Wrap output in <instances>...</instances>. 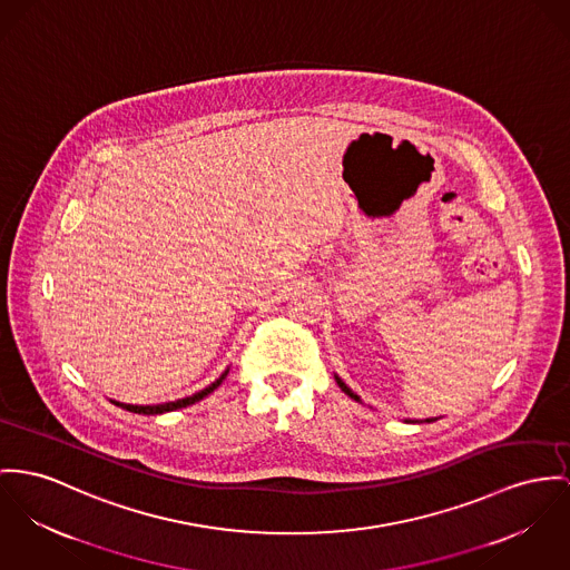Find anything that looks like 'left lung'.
Wrapping results in <instances>:
<instances>
[{"label":"left lung","mask_w":570,"mask_h":570,"mask_svg":"<svg viewBox=\"0 0 570 570\" xmlns=\"http://www.w3.org/2000/svg\"><path fill=\"white\" fill-rule=\"evenodd\" d=\"M334 380H336V384H338V386H341V391H343V393L350 394V396H351V399H353V401H357V403H362V399H360V396H357V394L353 393V391H351L350 386H347V384H345V382H343V380H341V377H338V375H334ZM434 421H439V419H425V421H414V419H405V423H434Z\"/></svg>","instance_id":"left-lung-1"}]
</instances>
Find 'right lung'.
Instances as JSON below:
<instances>
[{"label": "right lung", "mask_w": 570, "mask_h": 570, "mask_svg": "<svg viewBox=\"0 0 570 570\" xmlns=\"http://www.w3.org/2000/svg\"><path fill=\"white\" fill-rule=\"evenodd\" d=\"M227 373H229V368H225L223 373H220V377H217L210 386H206L204 391H199V393L190 394V396H184V399H176V401H167V403H156V405H131V403H121V401H112L110 399V403H115V405H119V407H124V410H128V412H134V414H165V412H174V410H179V407H186V405H193V403H197V401H202L204 396H208L210 393H215L217 389L220 386V382L227 377Z\"/></svg>", "instance_id": "right-lung-1"}]
</instances>
